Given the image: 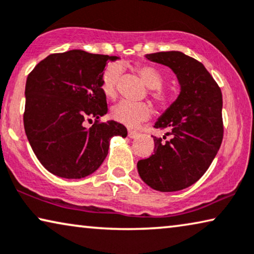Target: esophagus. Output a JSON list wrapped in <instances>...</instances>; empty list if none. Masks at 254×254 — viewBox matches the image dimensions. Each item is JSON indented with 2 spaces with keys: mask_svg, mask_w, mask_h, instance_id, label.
Masks as SVG:
<instances>
[{
  "mask_svg": "<svg viewBox=\"0 0 254 254\" xmlns=\"http://www.w3.org/2000/svg\"><path fill=\"white\" fill-rule=\"evenodd\" d=\"M138 136V133L136 130H128V137H130V138H135V137H137Z\"/></svg>",
  "mask_w": 254,
  "mask_h": 254,
  "instance_id": "esophagus-1",
  "label": "esophagus"
}]
</instances>
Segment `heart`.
I'll list each match as a JSON object with an SVG mask.
<instances>
[{"label": "heart", "mask_w": 254, "mask_h": 254, "mask_svg": "<svg viewBox=\"0 0 254 254\" xmlns=\"http://www.w3.org/2000/svg\"><path fill=\"white\" fill-rule=\"evenodd\" d=\"M121 69L123 68L120 64L113 63L110 64L103 73L101 88L104 96L109 100H115L117 97V87L120 80ZM136 72L141 76L143 82L150 88L149 96L151 97L154 104L160 109L170 108L174 101V94L172 90L163 87L165 81L163 73L150 65H138L136 67ZM151 113L150 105L143 102L123 101L112 110L113 118L128 127L138 126L143 121L148 120L151 117Z\"/></svg>", "instance_id": "1"}]
</instances>
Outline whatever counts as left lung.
Segmentation results:
<instances>
[{
	"instance_id": "1",
	"label": "left lung",
	"mask_w": 254,
	"mask_h": 254,
	"mask_svg": "<svg viewBox=\"0 0 254 254\" xmlns=\"http://www.w3.org/2000/svg\"><path fill=\"white\" fill-rule=\"evenodd\" d=\"M149 61L173 69L181 93L154 125L170 140L153 136V154L137 163L152 189L171 192L196 183L218 153L223 138L222 93L205 66L180 51L148 54Z\"/></svg>"
}]
</instances>
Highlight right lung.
<instances>
[{
    "label": "right lung",
    "instance_id": "obj_1",
    "mask_svg": "<svg viewBox=\"0 0 254 254\" xmlns=\"http://www.w3.org/2000/svg\"><path fill=\"white\" fill-rule=\"evenodd\" d=\"M118 57L69 50L51 54L32 69L25 87L24 127L33 151L46 170L65 179H81L101 166L110 139L127 136L117 121L102 123L108 112L102 75ZM95 119L90 128L86 121Z\"/></svg>",
    "mask_w": 254,
    "mask_h": 254
}]
</instances>
